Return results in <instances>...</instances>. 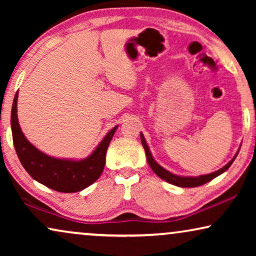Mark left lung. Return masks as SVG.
I'll use <instances>...</instances> for the list:
<instances>
[{"label": "left lung", "mask_w": 256, "mask_h": 256, "mask_svg": "<svg viewBox=\"0 0 256 256\" xmlns=\"http://www.w3.org/2000/svg\"><path fill=\"white\" fill-rule=\"evenodd\" d=\"M141 142H142L143 148H144V150H146V162H148V164L150 166V168L152 169L154 172H155L160 178H162V180L168 182V183L174 184V185H176V186H180V188L200 186V185H204L205 183H208V182L212 180L213 178H216V176H219V174L225 172V171L230 166V164L233 163V160H236L238 154H239V152H238L236 155L234 156L233 158L230 160L225 166L222 168V169H219L218 171H216V172H212V174H202V176H198V177H184V176H178V174H171L170 171L164 169V168L160 166V164L157 163L155 160H154V157L152 155V152H150L149 146H148V144H146L144 136H143L142 132H141Z\"/></svg>", "instance_id": "1"}]
</instances>
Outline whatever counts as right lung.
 Here are the masks:
<instances>
[{
  "label": "right lung",
  "instance_id": "right-lung-1",
  "mask_svg": "<svg viewBox=\"0 0 256 256\" xmlns=\"http://www.w3.org/2000/svg\"><path fill=\"white\" fill-rule=\"evenodd\" d=\"M17 98L18 90L14 98L12 108V141L17 156L26 172L45 186L65 194L82 191L93 184L102 174L107 148L118 126L104 136L96 150L86 158L80 160L54 158L31 144L20 130L17 118Z\"/></svg>",
  "mask_w": 256,
  "mask_h": 256
}]
</instances>
